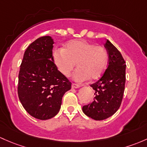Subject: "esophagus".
Wrapping results in <instances>:
<instances>
[{
  "label": "esophagus",
  "instance_id": "34e87169",
  "mask_svg": "<svg viewBox=\"0 0 147 147\" xmlns=\"http://www.w3.org/2000/svg\"><path fill=\"white\" fill-rule=\"evenodd\" d=\"M81 86H82L81 84H75V83H72V88H79V87H80Z\"/></svg>",
  "mask_w": 147,
  "mask_h": 147
}]
</instances>
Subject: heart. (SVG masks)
<instances>
[{"label": "heart", "mask_w": 147, "mask_h": 147, "mask_svg": "<svg viewBox=\"0 0 147 147\" xmlns=\"http://www.w3.org/2000/svg\"><path fill=\"white\" fill-rule=\"evenodd\" d=\"M53 56L58 70L66 77L70 75L77 63L78 69L74 74V79L78 82L100 78L109 59L105 48L84 40L69 41L64 49H55Z\"/></svg>", "instance_id": "b5f03b06"}]
</instances>
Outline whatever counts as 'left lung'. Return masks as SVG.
Returning a JSON list of instances; mask_svg holds the SVG:
<instances>
[{"instance_id": "1", "label": "left lung", "mask_w": 147, "mask_h": 147, "mask_svg": "<svg viewBox=\"0 0 147 147\" xmlns=\"http://www.w3.org/2000/svg\"><path fill=\"white\" fill-rule=\"evenodd\" d=\"M104 46L109 54L107 69L98 81L90 85L95 90L94 101L82 107L84 113L96 120L109 118L118 110L125 84L124 58L109 40H106Z\"/></svg>"}]
</instances>
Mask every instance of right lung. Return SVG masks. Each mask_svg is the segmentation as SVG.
Instances as JSON below:
<instances>
[{
    "label": "right lung",
    "mask_w": 147,
    "mask_h": 147,
    "mask_svg": "<svg viewBox=\"0 0 147 147\" xmlns=\"http://www.w3.org/2000/svg\"><path fill=\"white\" fill-rule=\"evenodd\" d=\"M53 39L41 36L26 49L18 76V94L24 109L39 120L57 115L72 83L53 62Z\"/></svg>",
    "instance_id": "add662e5"
}]
</instances>
